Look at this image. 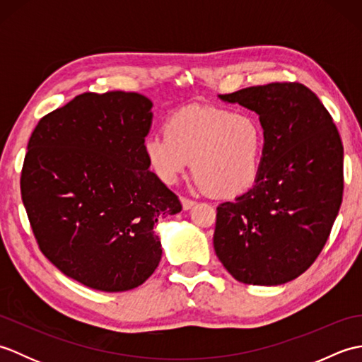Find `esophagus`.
Instances as JSON below:
<instances>
[{"label": "esophagus", "mask_w": 362, "mask_h": 362, "mask_svg": "<svg viewBox=\"0 0 362 362\" xmlns=\"http://www.w3.org/2000/svg\"><path fill=\"white\" fill-rule=\"evenodd\" d=\"M180 202H182L183 210H189L191 206H194V204H196L193 199H188V197H180Z\"/></svg>", "instance_id": "esophagus-1"}]
</instances>
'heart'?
Wrapping results in <instances>:
<instances>
[{
    "mask_svg": "<svg viewBox=\"0 0 362 362\" xmlns=\"http://www.w3.org/2000/svg\"><path fill=\"white\" fill-rule=\"evenodd\" d=\"M148 163L158 179L174 183L193 160L194 185L218 197H236L255 185L264 151V129L249 112L189 105L168 118L165 132L143 143Z\"/></svg>",
    "mask_w": 362,
    "mask_h": 362,
    "instance_id": "b5f03b06",
    "label": "heart"
}]
</instances>
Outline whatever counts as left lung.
Returning <instances> with one entry per match:
<instances>
[{
  "label": "left lung",
  "mask_w": 362,
  "mask_h": 362,
  "mask_svg": "<svg viewBox=\"0 0 362 362\" xmlns=\"http://www.w3.org/2000/svg\"><path fill=\"white\" fill-rule=\"evenodd\" d=\"M218 98L258 115L264 151L255 185L218 206L214 252L235 280L279 286L316 261L332 232L344 191L341 136L302 83L275 82Z\"/></svg>",
  "instance_id": "8db88e82"
}]
</instances>
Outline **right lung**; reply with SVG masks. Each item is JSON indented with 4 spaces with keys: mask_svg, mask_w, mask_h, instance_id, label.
I'll return each instance as SVG.
<instances>
[{
    "mask_svg": "<svg viewBox=\"0 0 362 362\" xmlns=\"http://www.w3.org/2000/svg\"><path fill=\"white\" fill-rule=\"evenodd\" d=\"M143 95L83 93L38 121L21 171V199L43 255L86 286H140L161 259L157 222L182 210L149 171Z\"/></svg>",
    "mask_w": 362,
    "mask_h": 362,
    "instance_id": "add662e5",
    "label": "right lung"
}]
</instances>
